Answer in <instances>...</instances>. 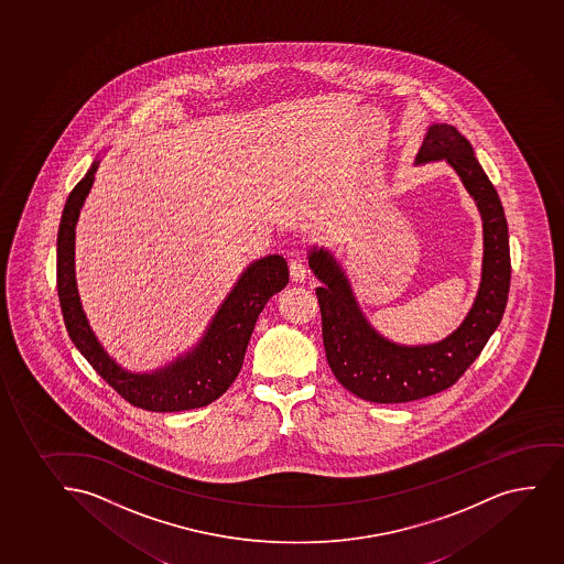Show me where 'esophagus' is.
Segmentation results:
<instances>
[{
  "instance_id": "esophagus-1",
  "label": "esophagus",
  "mask_w": 564,
  "mask_h": 564,
  "mask_svg": "<svg viewBox=\"0 0 564 564\" xmlns=\"http://www.w3.org/2000/svg\"><path fill=\"white\" fill-rule=\"evenodd\" d=\"M306 272H308V269H306V261L301 258V256H297V258H293L292 261H290V274H292V280H295V282H303V280L306 279Z\"/></svg>"
}]
</instances>
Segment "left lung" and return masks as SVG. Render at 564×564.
I'll return each mask as SVG.
<instances>
[{
	"label": "left lung",
	"instance_id": "left-lung-1",
	"mask_svg": "<svg viewBox=\"0 0 564 564\" xmlns=\"http://www.w3.org/2000/svg\"><path fill=\"white\" fill-rule=\"evenodd\" d=\"M446 160L478 203L484 220V272L473 311L454 335L433 346H397L380 337L357 308L343 271L324 250L311 267L324 282L316 288L322 337L333 375L362 401L397 404L441 393L457 383L499 327L510 292V245L505 208L479 165L473 147L449 123H434L417 162Z\"/></svg>",
	"mask_w": 564,
	"mask_h": 564
}]
</instances>
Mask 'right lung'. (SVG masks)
Instances as JSON below:
<instances>
[{
	"label": "right lung",
	"mask_w": 564,
	"mask_h": 564,
	"mask_svg": "<svg viewBox=\"0 0 564 564\" xmlns=\"http://www.w3.org/2000/svg\"><path fill=\"white\" fill-rule=\"evenodd\" d=\"M96 169L98 163L72 189L59 221L56 282L67 333L105 382L137 409L182 412L207 406L220 399L239 375L259 312L290 282L288 261L282 256H267L248 267L195 351L155 375L126 372L94 337L75 284V224Z\"/></svg>",
	"instance_id": "right-lung-1"
}]
</instances>
